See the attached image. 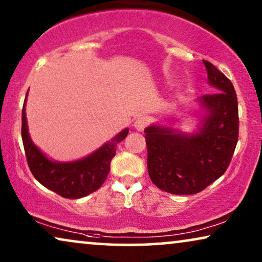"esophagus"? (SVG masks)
Masks as SVG:
<instances>
[{"label":"esophagus","mask_w":262,"mask_h":262,"mask_svg":"<svg viewBox=\"0 0 262 262\" xmlns=\"http://www.w3.org/2000/svg\"><path fill=\"white\" fill-rule=\"evenodd\" d=\"M148 124H149L148 119H146L145 117H142V118H138V119L135 121L134 126L137 131H144V128L148 126Z\"/></svg>","instance_id":"34e87169"}]
</instances>
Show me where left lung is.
<instances>
[{"label":"left lung","mask_w":262,"mask_h":262,"mask_svg":"<svg viewBox=\"0 0 262 262\" xmlns=\"http://www.w3.org/2000/svg\"><path fill=\"white\" fill-rule=\"evenodd\" d=\"M214 92L200 98L207 116L195 135L146 127L148 173L160 189L195 194L228 169L238 141V106L234 85L212 63L203 60Z\"/></svg>","instance_id":"obj_1"}]
</instances>
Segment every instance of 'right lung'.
Wrapping results in <instances>:
<instances>
[{
  "mask_svg": "<svg viewBox=\"0 0 262 262\" xmlns=\"http://www.w3.org/2000/svg\"><path fill=\"white\" fill-rule=\"evenodd\" d=\"M26 103V98H25ZM25 103L23 107L21 137L30 170L46 188L63 198L78 199L101 187L111 169V161L116 155L117 144L126 138L128 128L117 135L94 154L83 160L70 163L52 162L32 143L27 130Z\"/></svg>",
  "mask_w": 262,
  "mask_h": 262,
  "instance_id": "obj_1",
  "label": "right lung"
}]
</instances>
